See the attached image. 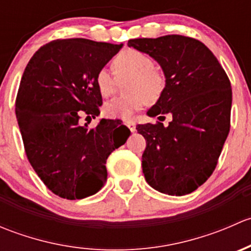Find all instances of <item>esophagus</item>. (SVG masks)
<instances>
[{"label": "esophagus", "mask_w": 251, "mask_h": 251, "mask_svg": "<svg viewBox=\"0 0 251 251\" xmlns=\"http://www.w3.org/2000/svg\"><path fill=\"white\" fill-rule=\"evenodd\" d=\"M125 125L127 126L128 128H130L131 132H135V131H136V123L133 120H126Z\"/></svg>", "instance_id": "obj_1"}]
</instances>
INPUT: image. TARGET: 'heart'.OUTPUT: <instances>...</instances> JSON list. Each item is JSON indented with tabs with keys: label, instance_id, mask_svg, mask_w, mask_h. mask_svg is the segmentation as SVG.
I'll return each mask as SVG.
<instances>
[{
	"label": "heart",
	"instance_id": "heart-1",
	"mask_svg": "<svg viewBox=\"0 0 251 251\" xmlns=\"http://www.w3.org/2000/svg\"><path fill=\"white\" fill-rule=\"evenodd\" d=\"M111 69L118 80L127 77L124 90L127 95L108 100L103 113L110 119H130L146 103L160 100L166 87L165 73L154 65L153 58L137 50H125L115 55ZM95 85L102 97H109L116 87V80L107 69L98 70Z\"/></svg>",
	"mask_w": 251,
	"mask_h": 251
}]
</instances>
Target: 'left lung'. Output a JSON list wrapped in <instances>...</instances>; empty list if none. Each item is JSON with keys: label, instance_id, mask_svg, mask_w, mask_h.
<instances>
[{"label": "left lung", "instance_id": "left-lung-1", "mask_svg": "<svg viewBox=\"0 0 251 251\" xmlns=\"http://www.w3.org/2000/svg\"><path fill=\"white\" fill-rule=\"evenodd\" d=\"M128 47L151 55L165 73V91L147 114L173 115L168 126L156 121L136 127L147 141L146 181L169 196L192 193L214 173L228 136L229 78L211 50L193 37L133 39Z\"/></svg>", "mask_w": 251, "mask_h": 251}]
</instances>
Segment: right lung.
Wrapping results in <instances>:
<instances>
[{
	"label": "right lung",
	"instance_id": "1",
	"mask_svg": "<svg viewBox=\"0 0 251 251\" xmlns=\"http://www.w3.org/2000/svg\"><path fill=\"white\" fill-rule=\"evenodd\" d=\"M123 45L87 39H59L44 45L27 63L16 98V114L27 160L45 186L76 201L97 193L107 181L105 163L123 144L111 121L95 128L80 125L81 114L100 115L98 70ZM115 127V126H114ZM126 140L124 141L125 143Z\"/></svg>",
	"mask_w": 251,
	"mask_h": 251
}]
</instances>
